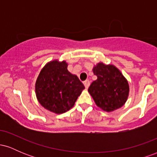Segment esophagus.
<instances>
[{
	"label": "esophagus",
	"instance_id": "obj_1",
	"mask_svg": "<svg viewBox=\"0 0 157 157\" xmlns=\"http://www.w3.org/2000/svg\"><path fill=\"white\" fill-rule=\"evenodd\" d=\"M83 84H84L85 87H86V89H88V88H89V85H90V81L89 80H85Z\"/></svg>",
	"mask_w": 157,
	"mask_h": 157
}]
</instances>
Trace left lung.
<instances>
[{
    "mask_svg": "<svg viewBox=\"0 0 157 157\" xmlns=\"http://www.w3.org/2000/svg\"><path fill=\"white\" fill-rule=\"evenodd\" d=\"M97 77L91 82L89 92L96 105L107 112L121 108L129 94L128 82L117 68L99 63L93 68Z\"/></svg>",
    "mask_w": 157,
    "mask_h": 157,
    "instance_id": "1",
    "label": "left lung"
}]
</instances>
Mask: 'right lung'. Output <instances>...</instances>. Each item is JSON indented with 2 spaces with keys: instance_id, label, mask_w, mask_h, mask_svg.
<instances>
[{
  "instance_id": "add662e5",
  "label": "right lung",
  "mask_w": 157,
  "mask_h": 157,
  "mask_svg": "<svg viewBox=\"0 0 157 157\" xmlns=\"http://www.w3.org/2000/svg\"><path fill=\"white\" fill-rule=\"evenodd\" d=\"M66 61L52 60L42 68L36 81L37 100L55 113L71 109L85 89L78 77L68 71Z\"/></svg>"
}]
</instances>
